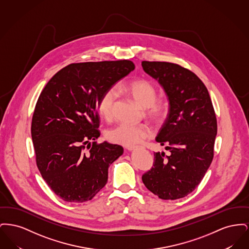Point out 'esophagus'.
Listing matches in <instances>:
<instances>
[{
	"mask_svg": "<svg viewBox=\"0 0 249 249\" xmlns=\"http://www.w3.org/2000/svg\"><path fill=\"white\" fill-rule=\"evenodd\" d=\"M129 151H134V150H136V148L135 147H128L127 148Z\"/></svg>",
	"mask_w": 249,
	"mask_h": 249,
	"instance_id": "1",
	"label": "esophagus"
}]
</instances>
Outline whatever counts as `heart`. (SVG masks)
Segmentation results:
<instances>
[{
    "instance_id": "heart-1",
    "label": "heart",
    "mask_w": 249,
    "mask_h": 249,
    "mask_svg": "<svg viewBox=\"0 0 249 249\" xmlns=\"http://www.w3.org/2000/svg\"><path fill=\"white\" fill-rule=\"evenodd\" d=\"M117 90L130 95L138 105L146 108L148 115L155 120L159 121L165 117L167 105L164 101L156 100L157 90L151 82L145 79H136L127 83L119 84ZM116 96V90L109 89L100 98L98 102V111L104 119L111 118ZM150 136L151 130L148 127L127 123H120L107 132V139L109 141L125 146L137 145L143 139Z\"/></svg>"
}]
</instances>
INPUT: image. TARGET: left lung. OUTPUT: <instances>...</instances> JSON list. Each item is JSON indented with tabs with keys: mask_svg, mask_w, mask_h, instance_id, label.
<instances>
[{
	"mask_svg": "<svg viewBox=\"0 0 249 249\" xmlns=\"http://www.w3.org/2000/svg\"><path fill=\"white\" fill-rule=\"evenodd\" d=\"M142 69L165 91L169 113L156 141L171 152H155L154 167L142 177L146 189L162 200L189 195L211 165L217 132L209 92L201 79L178 64L142 61Z\"/></svg>",
	"mask_w": 249,
	"mask_h": 249,
	"instance_id": "1",
	"label": "left lung"
}]
</instances>
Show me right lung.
Segmentation results:
<instances>
[{"label": "right lung", "mask_w": 249, "mask_h": 249, "mask_svg": "<svg viewBox=\"0 0 249 249\" xmlns=\"http://www.w3.org/2000/svg\"><path fill=\"white\" fill-rule=\"evenodd\" d=\"M133 70L130 60L72 63L58 71L39 96L32 122L36 163L62 200L89 201L107 185L108 168L123 147L106 141L90 143L100 136L98 102Z\"/></svg>", "instance_id": "add662e5"}]
</instances>
